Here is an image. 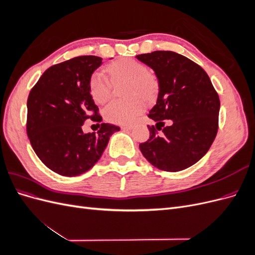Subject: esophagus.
<instances>
[{"label": "esophagus", "instance_id": "1", "mask_svg": "<svg viewBox=\"0 0 255 255\" xmlns=\"http://www.w3.org/2000/svg\"><path fill=\"white\" fill-rule=\"evenodd\" d=\"M132 128H133L132 126H123V127H121V129H123V130H130Z\"/></svg>", "mask_w": 255, "mask_h": 255}]
</instances>
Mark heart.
Instances as JSON below:
<instances>
[{
	"label": "heart",
	"instance_id": "heart-1",
	"mask_svg": "<svg viewBox=\"0 0 255 255\" xmlns=\"http://www.w3.org/2000/svg\"><path fill=\"white\" fill-rule=\"evenodd\" d=\"M106 70L113 81L128 80V96L140 95L144 99H151L155 95L156 80L139 61L130 58L117 60L107 67ZM89 90L96 102L104 103L111 96L112 84L101 71H96L90 78ZM143 109V101L138 96L126 100H114L104 109V117L115 125H130Z\"/></svg>",
	"mask_w": 255,
	"mask_h": 255
}]
</instances>
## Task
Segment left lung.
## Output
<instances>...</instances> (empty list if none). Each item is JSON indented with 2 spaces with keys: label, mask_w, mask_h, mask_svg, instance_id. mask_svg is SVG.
Here are the masks:
<instances>
[{
  "label": "left lung",
  "mask_w": 255,
  "mask_h": 255,
  "mask_svg": "<svg viewBox=\"0 0 255 255\" xmlns=\"http://www.w3.org/2000/svg\"><path fill=\"white\" fill-rule=\"evenodd\" d=\"M136 58L150 67L158 82L156 104L148 117L150 138L139 144L142 155L160 170H184L201 159L217 135L220 101L203 69L172 51H154ZM172 120L160 134L163 120Z\"/></svg>",
  "instance_id": "obj_1"
}]
</instances>
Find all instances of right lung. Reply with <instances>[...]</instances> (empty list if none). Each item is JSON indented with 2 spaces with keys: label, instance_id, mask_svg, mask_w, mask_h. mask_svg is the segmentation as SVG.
I'll return each instance as SVG.
<instances>
[{
  "label": "right lung",
  "instance_id": "add662e5",
  "mask_svg": "<svg viewBox=\"0 0 255 255\" xmlns=\"http://www.w3.org/2000/svg\"><path fill=\"white\" fill-rule=\"evenodd\" d=\"M102 58L86 55L50 67L30 90L26 132L37 156L52 171L76 176L102 156L110 137L120 128L101 123L98 133L83 132L87 119L101 122L90 95L92 73Z\"/></svg>",
  "mask_w": 255,
  "mask_h": 255
}]
</instances>
